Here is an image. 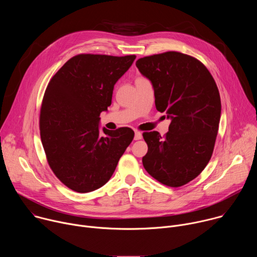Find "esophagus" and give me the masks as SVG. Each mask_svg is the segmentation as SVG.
<instances>
[{
	"mask_svg": "<svg viewBox=\"0 0 257 257\" xmlns=\"http://www.w3.org/2000/svg\"><path fill=\"white\" fill-rule=\"evenodd\" d=\"M141 138H142V134H141V132L136 131V132H135V136H134V140H140Z\"/></svg>",
	"mask_w": 257,
	"mask_h": 257,
	"instance_id": "1",
	"label": "esophagus"
}]
</instances>
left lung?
<instances>
[{
	"label": "left lung",
	"mask_w": 257,
	"mask_h": 257,
	"mask_svg": "<svg viewBox=\"0 0 257 257\" xmlns=\"http://www.w3.org/2000/svg\"><path fill=\"white\" fill-rule=\"evenodd\" d=\"M136 66L153 83L157 109L172 120L164 136L143 132L149 148L143 167L162 184L181 187L212 156L222 109L216 83L203 63L179 52L143 57Z\"/></svg>",
	"instance_id": "obj_1"
}]
</instances>
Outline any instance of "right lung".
I'll list each match as a JSON object with an SVG mask.
<instances>
[{
  "label": "right lung",
  "mask_w": 257,
  "mask_h": 257,
  "mask_svg": "<svg viewBox=\"0 0 257 257\" xmlns=\"http://www.w3.org/2000/svg\"><path fill=\"white\" fill-rule=\"evenodd\" d=\"M135 55L79 54L52 77L40 112L41 139L56 177L73 191L103 186L134 138L128 127L98 130L99 115L112 103L114 85Z\"/></svg>",
  "instance_id": "add662e5"
}]
</instances>
